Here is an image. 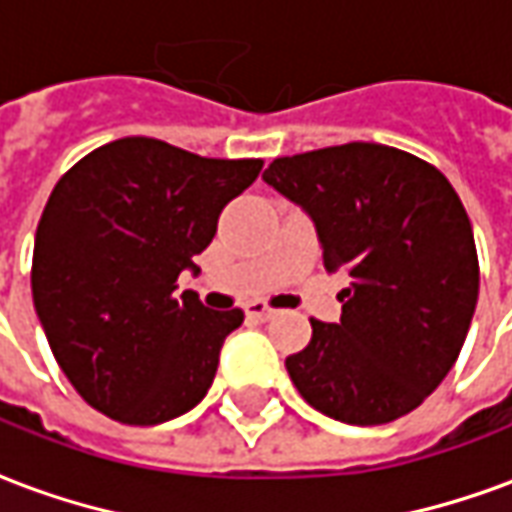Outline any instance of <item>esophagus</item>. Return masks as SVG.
I'll return each mask as SVG.
<instances>
[{
	"instance_id": "esophagus-1",
	"label": "esophagus",
	"mask_w": 512,
	"mask_h": 512,
	"mask_svg": "<svg viewBox=\"0 0 512 512\" xmlns=\"http://www.w3.org/2000/svg\"><path fill=\"white\" fill-rule=\"evenodd\" d=\"M245 312H248V317H253V320H270V317L276 315V309L273 306H267L264 301H253L245 306Z\"/></svg>"
}]
</instances>
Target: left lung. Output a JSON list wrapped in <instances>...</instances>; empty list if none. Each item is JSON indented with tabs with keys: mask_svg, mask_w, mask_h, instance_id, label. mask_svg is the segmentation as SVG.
<instances>
[{
	"mask_svg": "<svg viewBox=\"0 0 512 512\" xmlns=\"http://www.w3.org/2000/svg\"><path fill=\"white\" fill-rule=\"evenodd\" d=\"M264 181L315 220L323 267L351 278L337 323L287 357L306 404L354 426L424 404L460 357L479 295L471 220L438 167L351 142L276 158Z\"/></svg>",
	"mask_w": 512,
	"mask_h": 512,
	"instance_id": "1",
	"label": "left lung"
}]
</instances>
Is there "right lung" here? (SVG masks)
<instances>
[{"label": "right lung", "instance_id": "obj_1", "mask_svg": "<svg viewBox=\"0 0 512 512\" xmlns=\"http://www.w3.org/2000/svg\"><path fill=\"white\" fill-rule=\"evenodd\" d=\"M262 158H203L147 136L116 139L55 183L38 220L33 303L80 398L128 426H155L209 393L245 312H211L178 276L217 234Z\"/></svg>", "mask_w": 512, "mask_h": 512}]
</instances>
